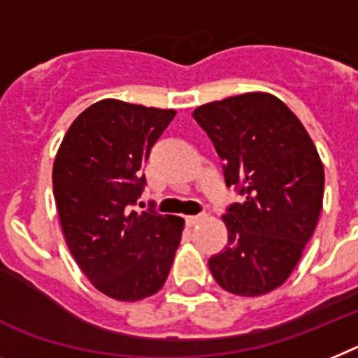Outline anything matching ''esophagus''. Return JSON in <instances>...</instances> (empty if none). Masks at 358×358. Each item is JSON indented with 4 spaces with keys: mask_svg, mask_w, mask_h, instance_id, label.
Returning a JSON list of instances; mask_svg holds the SVG:
<instances>
[{
    "mask_svg": "<svg viewBox=\"0 0 358 358\" xmlns=\"http://www.w3.org/2000/svg\"><path fill=\"white\" fill-rule=\"evenodd\" d=\"M205 220H206V214L188 215V217H186V225H188V227H196V225H199L201 221H205Z\"/></svg>",
    "mask_w": 358,
    "mask_h": 358,
    "instance_id": "esophagus-1",
    "label": "esophagus"
}]
</instances>
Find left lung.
I'll list each match as a JSON object with an SVG mask.
<instances>
[{
	"label": "left lung",
	"mask_w": 358,
	"mask_h": 358,
	"mask_svg": "<svg viewBox=\"0 0 358 358\" xmlns=\"http://www.w3.org/2000/svg\"><path fill=\"white\" fill-rule=\"evenodd\" d=\"M214 143L227 186L245 196L223 215L229 243L208 259L214 280L238 296L280 287L318 223L324 166L303 124L268 93H245L192 113Z\"/></svg>",
	"instance_id": "8db88e82"
}]
</instances>
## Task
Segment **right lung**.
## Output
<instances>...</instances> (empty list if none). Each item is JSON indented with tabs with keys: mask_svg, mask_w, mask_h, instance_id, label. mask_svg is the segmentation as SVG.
I'll return each instance as SVG.
<instances>
[{
	"mask_svg": "<svg viewBox=\"0 0 358 358\" xmlns=\"http://www.w3.org/2000/svg\"><path fill=\"white\" fill-rule=\"evenodd\" d=\"M176 117L104 99L67 129L52 166V192L64 238L94 287L120 302L152 296L164 285L185 220L135 212L152 146Z\"/></svg>",
	"mask_w": 358,
	"mask_h": 358,
	"instance_id": "obj_1",
	"label": "right lung"
}]
</instances>
